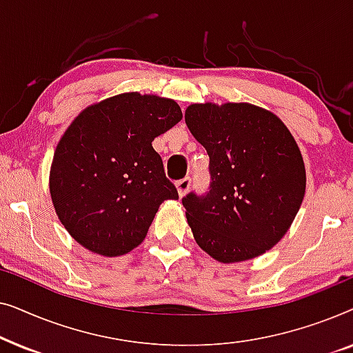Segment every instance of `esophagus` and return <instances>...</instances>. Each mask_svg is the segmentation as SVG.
I'll list each match as a JSON object with an SVG mask.
<instances>
[{"mask_svg": "<svg viewBox=\"0 0 353 353\" xmlns=\"http://www.w3.org/2000/svg\"><path fill=\"white\" fill-rule=\"evenodd\" d=\"M190 186H191V178L186 176L183 178V180L176 181V191H178V196L183 197L186 194L188 191H190Z\"/></svg>", "mask_w": 353, "mask_h": 353, "instance_id": "obj_1", "label": "esophagus"}]
</instances>
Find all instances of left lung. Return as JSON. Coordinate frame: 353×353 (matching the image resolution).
Instances as JSON below:
<instances>
[{
  "label": "left lung",
  "mask_w": 353,
  "mask_h": 353,
  "mask_svg": "<svg viewBox=\"0 0 353 353\" xmlns=\"http://www.w3.org/2000/svg\"><path fill=\"white\" fill-rule=\"evenodd\" d=\"M188 128L210 157V190L183 197L197 245L221 263L276 245L305 196V165L283 120L249 103L191 104Z\"/></svg>",
  "instance_id": "8db88e82"
}]
</instances>
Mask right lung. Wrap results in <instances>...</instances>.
<instances>
[{"instance_id": "obj_1", "label": "right lung", "mask_w": 353, "mask_h": 353, "mask_svg": "<svg viewBox=\"0 0 353 353\" xmlns=\"http://www.w3.org/2000/svg\"><path fill=\"white\" fill-rule=\"evenodd\" d=\"M183 117L173 99L122 93L74 119L52 157L50 192L80 245L117 257L146 238L159 205L178 199L152 141Z\"/></svg>"}]
</instances>
